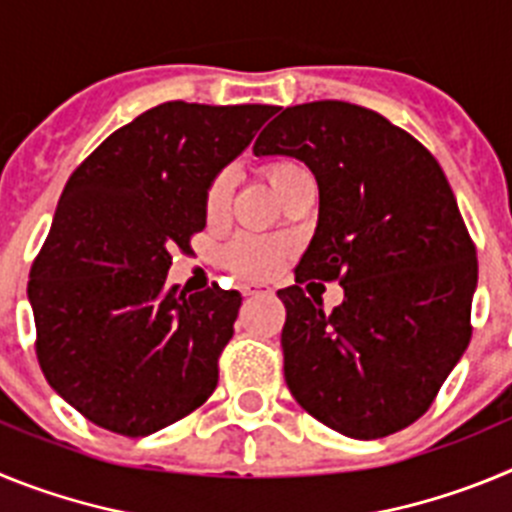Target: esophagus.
Instances as JSON below:
<instances>
[{
	"instance_id": "obj_1",
	"label": "esophagus",
	"mask_w": 512,
	"mask_h": 512,
	"mask_svg": "<svg viewBox=\"0 0 512 512\" xmlns=\"http://www.w3.org/2000/svg\"><path fill=\"white\" fill-rule=\"evenodd\" d=\"M243 295L246 297H269V295H274V292H271V287H266V284H246V287H243Z\"/></svg>"
}]
</instances>
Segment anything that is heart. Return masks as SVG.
Masks as SVG:
<instances>
[{"label": "heart", "mask_w": 512, "mask_h": 512, "mask_svg": "<svg viewBox=\"0 0 512 512\" xmlns=\"http://www.w3.org/2000/svg\"><path fill=\"white\" fill-rule=\"evenodd\" d=\"M297 174H305L297 161H289V158H277L271 164L264 166L266 182L271 184L274 192H282ZM230 189H233V179H230L228 171L217 174L210 182L205 194V215L207 220H217L223 217L228 210L230 202ZM289 253V246L279 238H259V235H238L225 246L223 261L233 274L246 279H264L271 277L277 266L282 264L284 256Z\"/></svg>", "instance_id": "heart-1"}]
</instances>
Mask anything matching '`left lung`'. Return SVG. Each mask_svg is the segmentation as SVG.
<instances>
[{"mask_svg": "<svg viewBox=\"0 0 512 512\" xmlns=\"http://www.w3.org/2000/svg\"><path fill=\"white\" fill-rule=\"evenodd\" d=\"M253 153L300 158L320 192L297 284L277 292L289 392L348 438L408 428L472 338L477 251L441 166L387 117L336 99L282 110ZM307 278H338L342 305L305 298Z\"/></svg>", "mask_w": 512, "mask_h": 512, "instance_id": "1", "label": "left lung"}]
</instances>
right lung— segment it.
Listing matches in <instances>:
<instances>
[{"label":"right lung","mask_w":512,"mask_h":512,"mask_svg":"<svg viewBox=\"0 0 512 512\" xmlns=\"http://www.w3.org/2000/svg\"><path fill=\"white\" fill-rule=\"evenodd\" d=\"M277 112L164 102L71 174L30 269L35 354L53 390L99 428L140 438L217 387L241 295L169 287L171 253L205 228L210 182Z\"/></svg>","instance_id":"add662e5"}]
</instances>
